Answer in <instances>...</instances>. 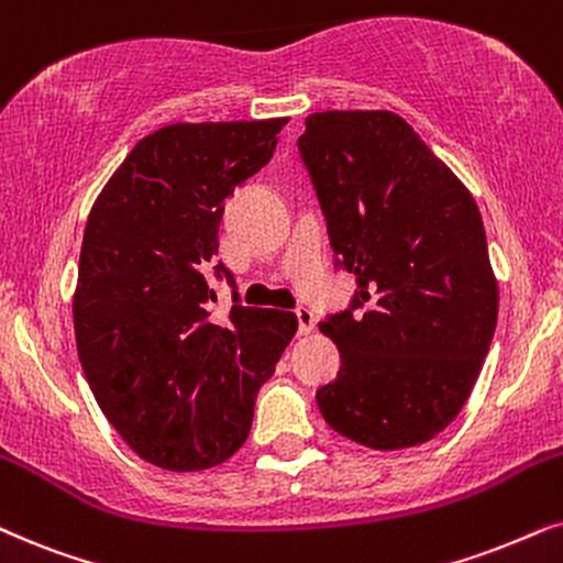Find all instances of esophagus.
Segmentation results:
<instances>
[{
    "label": "esophagus",
    "instance_id": "34e87169",
    "mask_svg": "<svg viewBox=\"0 0 563 563\" xmlns=\"http://www.w3.org/2000/svg\"><path fill=\"white\" fill-rule=\"evenodd\" d=\"M295 316H297V323H299V333H302V335L312 333V328H316V312H312L310 308H297Z\"/></svg>",
    "mask_w": 563,
    "mask_h": 563
}]
</instances>
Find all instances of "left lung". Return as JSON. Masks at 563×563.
I'll return each mask as SVG.
<instances>
[{"instance_id":"8db88e82","label":"left lung","mask_w":563,"mask_h":563,"mask_svg":"<svg viewBox=\"0 0 563 563\" xmlns=\"http://www.w3.org/2000/svg\"><path fill=\"white\" fill-rule=\"evenodd\" d=\"M297 147L360 287L320 323L341 352L320 413L372 450L429 442L468 400L499 312L476 201L390 111L312 113Z\"/></svg>"}]
</instances>
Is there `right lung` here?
I'll return each instance as SVG.
<instances>
[{"mask_svg": "<svg viewBox=\"0 0 563 563\" xmlns=\"http://www.w3.org/2000/svg\"><path fill=\"white\" fill-rule=\"evenodd\" d=\"M289 119L170 123L139 139L85 224L71 312L77 354L123 442L165 471L224 463L251 434L261 385L297 333L295 312L211 320L207 268L224 201L272 159ZM222 279L232 274L214 266Z\"/></svg>", "mask_w": 563, "mask_h": 563, "instance_id": "add662e5", "label": "right lung"}]
</instances>
